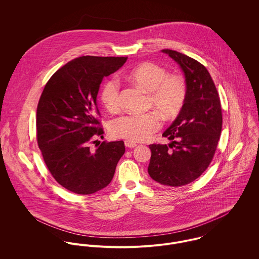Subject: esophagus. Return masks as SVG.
<instances>
[{"label": "esophagus", "instance_id": "esophagus-1", "mask_svg": "<svg viewBox=\"0 0 259 259\" xmlns=\"http://www.w3.org/2000/svg\"><path fill=\"white\" fill-rule=\"evenodd\" d=\"M124 146H125L126 148H136L138 145H137L136 143H133V142H130V141H125V142H124Z\"/></svg>", "mask_w": 259, "mask_h": 259}]
</instances>
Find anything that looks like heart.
I'll return each mask as SVG.
<instances>
[{
    "mask_svg": "<svg viewBox=\"0 0 259 259\" xmlns=\"http://www.w3.org/2000/svg\"><path fill=\"white\" fill-rule=\"evenodd\" d=\"M128 76L148 93V108H153L163 119H172L182 111L187 97V83L182 74H168L165 68L147 62L131 70ZM100 98L108 111L119 109L120 84L116 77L111 76L104 82ZM160 125L159 116L154 111H148L120 115L111 120L110 131L114 138L142 142Z\"/></svg>",
    "mask_w": 259,
    "mask_h": 259,
    "instance_id": "obj_1",
    "label": "heart"
}]
</instances>
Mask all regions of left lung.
Instances as JSON below:
<instances>
[{"mask_svg": "<svg viewBox=\"0 0 259 259\" xmlns=\"http://www.w3.org/2000/svg\"><path fill=\"white\" fill-rule=\"evenodd\" d=\"M182 68L187 83L185 105L162 134L172 143L149 145L148 175L168 186L188 185L210 164L222 128L221 99L211 75L196 60L172 50H162Z\"/></svg>", "mask_w": 259, "mask_h": 259, "instance_id": "8db88e82", "label": "left lung"}]
</instances>
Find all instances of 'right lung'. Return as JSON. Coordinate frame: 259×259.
<instances>
[{
    "label": "right lung",
    "instance_id": "add662e5",
    "mask_svg": "<svg viewBox=\"0 0 259 259\" xmlns=\"http://www.w3.org/2000/svg\"><path fill=\"white\" fill-rule=\"evenodd\" d=\"M126 57L83 56L69 62L46 83L37 108V142L44 161L59 185L76 194L95 193L111 183L124 144L104 138L97 96L105 76Z\"/></svg>",
    "mask_w": 259,
    "mask_h": 259
}]
</instances>
